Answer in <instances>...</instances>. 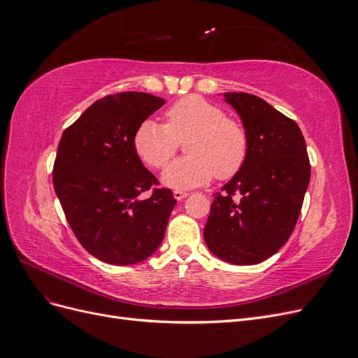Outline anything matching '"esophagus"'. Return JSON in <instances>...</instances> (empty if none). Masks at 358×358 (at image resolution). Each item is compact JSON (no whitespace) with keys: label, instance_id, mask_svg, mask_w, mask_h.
Returning a JSON list of instances; mask_svg holds the SVG:
<instances>
[{"label":"esophagus","instance_id":"obj_1","mask_svg":"<svg viewBox=\"0 0 358 358\" xmlns=\"http://www.w3.org/2000/svg\"><path fill=\"white\" fill-rule=\"evenodd\" d=\"M173 197H175L176 200H183L185 197H188V192L182 191V189H176V191H173Z\"/></svg>","mask_w":358,"mask_h":358}]
</instances>
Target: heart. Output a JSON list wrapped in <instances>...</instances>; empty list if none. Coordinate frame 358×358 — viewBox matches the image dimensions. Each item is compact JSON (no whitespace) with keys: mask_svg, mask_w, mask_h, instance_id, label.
<instances>
[{"mask_svg":"<svg viewBox=\"0 0 358 358\" xmlns=\"http://www.w3.org/2000/svg\"><path fill=\"white\" fill-rule=\"evenodd\" d=\"M187 140V157L173 161L162 173L171 188H194L215 175L230 179L243 167L248 157L245 127L227 117L221 106L189 95L169 107L166 125L146 119L134 134V149L148 166L164 167L176 154L179 142Z\"/></svg>","mask_w":358,"mask_h":358,"instance_id":"obj_1","label":"heart"}]
</instances>
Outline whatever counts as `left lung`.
Masks as SVG:
<instances>
[{"instance_id":"8db88e82","label":"left lung","mask_w":358,"mask_h":358,"mask_svg":"<svg viewBox=\"0 0 358 358\" xmlns=\"http://www.w3.org/2000/svg\"><path fill=\"white\" fill-rule=\"evenodd\" d=\"M224 100L246 129L248 157L222 192L215 194L204 242L227 263L252 266L289 239L309 185L310 164L305 137L292 119L252 94L224 92Z\"/></svg>"}]
</instances>
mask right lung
I'll return each mask as SVG.
<instances>
[{
	"label": "right lung",
	"instance_id": "obj_1",
	"mask_svg": "<svg viewBox=\"0 0 358 358\" xmlns=\"http://www.w3.org/2000/svg\"><path fill=\"white\" fill-rule=\"evenodd\" d=\"M164 103L146 92L107 95L62 133L53 188L78 241L107 264L143 262L164 239L176 200L167 188L143 197L158 180L134 149L136 129Z\"/></svg>",
	"mask_w": 358,
	"mask_h": 358
}]
</instances>
